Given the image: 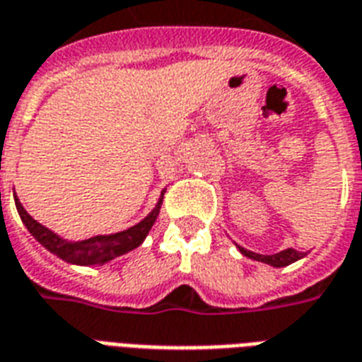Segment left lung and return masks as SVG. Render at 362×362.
Wrapping results in <instances>:
<instances>
[{
  "instance_id": "8db88e82",
  "label": "left lung",
  "mask_w": 362,
  "mask_h": 362,
  "mask_svg": "<svg viewBox=\"0 0 362 362\" xmlns=\"http://www.w3.org/2000/svg\"><path fill=\"white\" fill-rule=\"evenodd\" d=\"M238 249L242 251V255L249 257V259H253V261L267 263L270 264V267H276V269H280V267H288V264L296 263V261H299V259L303 257V253H301V251H296V249H284V251L274 253V255H259V253L247 251V249L240 247V245H238Z\"/></svg>"
}]
</instances>
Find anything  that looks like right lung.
Wrapping results in <instances>:
<instances>
[{"instance_id": "1", "label": "right lung", "mask_w": 362, "mask_h": 362, "mask_svg": "<svg viewBox=\"0 0 362 362\" xmlns=\"http://www.w3.org/2000/svg\"><path fill=\"white\" fill-rule=\"evenodd\" d=\"M163 194H165V192H163ZM163 194H160L159 202H157L153 211H151L144 221L138 222L136 226H132V228L122 230V232H117V234L93 235V238H88V240H82V242H69V240H63V238H59L55 232L42 226L38 221H34V218L26 213V209L23 207V203L18 202L17 195H15V205H17V211L18 215H21V221L24 222V226L28 228V232H30L47 251H52L53 255H57L59 259H63L66 263L80 264V267H92V264L109 263V261H113L115 257L124 255L128 251H132V249H136L138 245H141V242L146 240V235L149 234V230L153 226V222L157 221V216H159L160 203H163Z\"/></svg>"}]
</instances>
